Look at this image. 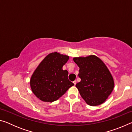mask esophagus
Wrapping results in <instances>:
<instances>
[{
  "label": "esophagus",
  "mask_w": 132,
  "mask_h": 132,
  "mask_svg": "<svg viewBox=\"0 0 132 132\" xmlns=\"http://www.w3.org/2000/svg\"><path fill=\"white\" fill-rule=\"evenodd\" d=\"M73 83H74L75 85L76 84V83H77V81H76V80H75V81H73Z\"/></svg>",
  "instance_id": "esophagus-1"
}]
</instances>
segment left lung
Returning a JSON list of instances; mask_svg holds the SVG:
<instances>
[{"instance_id": "1", "label": "left lung", "mask_w": 132, "mask_h": 132, "mask_svg": "<svg viewBox=\"0 0 132 132\" xmlns=\"http://www.w3.org/2000/svg\"><path fill=\"white\" fill-rule=\"evenodd\" d=\"M73 61L79 67L81 81L76 84L85 102L90 106L102 104L114 88V80L106 64L97 56L75 57Z\"/></svg>"}]
</instances>
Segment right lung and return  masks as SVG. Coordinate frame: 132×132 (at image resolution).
Returning <instances> with one entry per match:
<instances>
[{"label": "right lung", "mask_w": 132, "mask_h": 132, "mask_svg": "<svg viewBox=\"0 0 132 132\" xmlns=\"http://www.w3.org/2000/svg\"><path fill=\"white\" fill-rule=\"evenodd\" d=\"M69 59L68 55L57 52L51 53L35 69L31 77L30 87L41 101H56L74 85L68 79V70L62 69Z\"/></svg>", "instance_id": "obj_1"}]
</instances>
